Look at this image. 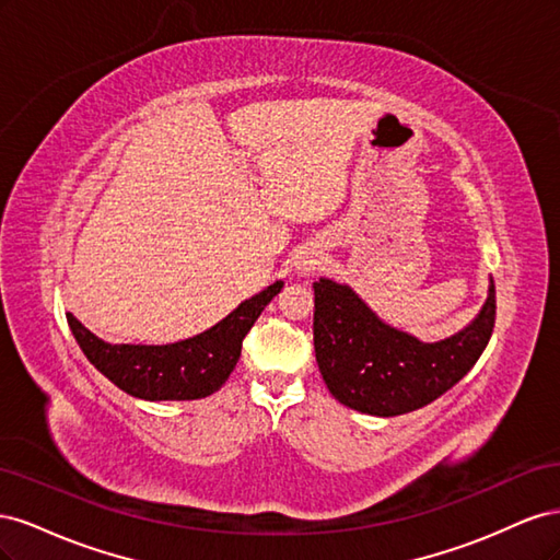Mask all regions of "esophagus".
<instances>
[{"label":"esophagus","instance_id":"34e87169","mask_svg":"<svg viewBox=\"0 0 560 560\" xmlns=\"http://www.w3.org/2000/svg\"><path fill=\"white\" fill-rule=\"evenodd\" d=\"M315 266H317V261L313 257H301L296 268H299V273H311V270H315Z\"/></svg>","mask_w":560,"mask_h":560}]
</instances>
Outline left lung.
Here are the masks:
<instances>
[{
	"instance_id": "1",
	"label": "left lung",
	"mask_w": 560,
	"mask_h": 560,
	"mask_svg": "<svg viewBox=\"0 0 560 560\" xmlns=\"http://www.w3.org/2000/svg\"><path fill=\"white\" fill-rule=\"evenodd\" d=\"M313 343L334 399L369 416H401L442 397L477 364L495 327V287L471 325L439 343H420L371 313L331 280L313 282Z\"/></svg>"
}]
</instances>
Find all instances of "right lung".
Masks as SVG:
<instances>
[{
	"label": "right lung",
	"instance_id": "add662e5",
	"mask_svg": "<svg viewBox=\"0 0 560 560\" xmlns=\"http://www.w3.org/2000/svg\"><path fill=\"white\" fill-rule=\"evenodd\" d=\"M280 290L282 282L270 284L212 329L171 346H112L72 313H67V325L89 362L124 393L149 401L202 399L226 383L238 364L243 338Z\"/></svg>",
	"mask_w": 560,
	"mask_h": 560
}]
</instances>
